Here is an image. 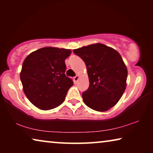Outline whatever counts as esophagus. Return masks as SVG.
Here are the masks:
<instances>
[{
	"label": "esophagus",
	"mask_w": 153,
	"mask_h": 153,
	"mask_svg": "<svg viewBox=\"0 0 153 153\" xmlns=\"http://www.w3.org/2000/svg\"><path fill=\"white\" fill-rule=\"evenodd\" d=\"M78 79H79V76H78V75H77V76H76L74 77V80L75 83H76V82H77V80H78Z\"/></svg>",
	"instance_id": "esophagus-1"
}]
</instances>
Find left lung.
<instances>
[{"mask_svg": "<svg viewBox=\"0 0 153 153\" xmlns=\"http://www.w3.org/2000/svg\"><path fill=\"white\" fill-rule=\"evenodd\" d=\"M84 60L89 77V87L83 92L84 103L94 110L105 111L114 106L124 93L127 69L117 51L95 43L74 50Z\"/></svg>", "mask_w": 153, "mask_h": 153, "instance_id": "8db88e82", "label": "left lung"}]
</instances>
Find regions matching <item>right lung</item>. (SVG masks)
<instances>
[{
  "label": "right lung",
  "instance_id": "add662e5",
  "mask_svg": "<svg viewBox=\"0 0 153 153\" xmlns=\"http://www.w3.org/2000/svg\"><path fill=\"white\" fill-rule=\"evenodd\" d=\"M70 54V50L46 47L30 53L24 60L20 73L23 91L36 107L49 110L65 101L74 84L65 74V60Z\"/></svg>",
  "mask_w": 153,
  "mask_h": 153
}]
</instances>
